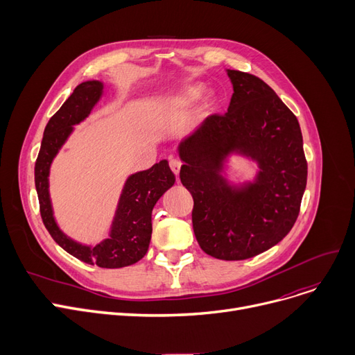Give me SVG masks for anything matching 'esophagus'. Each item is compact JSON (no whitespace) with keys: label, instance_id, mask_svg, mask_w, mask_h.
<instances>
[{"label":"esophagus","instance_id":"obj_1","mask_svg":"<svg viewBox=\"0 0 355 355\" xmlns=\"http://www.w3.org/2000/svg\"><path fill=\"white\" fill-rule=\"evenodd\" d=\"M170 166H171L173 173L178 177V174H180V168H181V162H180L178 159H171V161H170Z\"/></svg>","mask_w":355,"mask_h":355}]
</instances>
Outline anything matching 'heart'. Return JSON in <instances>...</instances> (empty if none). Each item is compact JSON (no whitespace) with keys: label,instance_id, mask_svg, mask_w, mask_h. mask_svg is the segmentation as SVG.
I'll use <instances>...</instances> for the list:
<instances>
[{"label":"heart","instance_id":"heart-1","mask_svg":"<svg viewBox=\"0 0 355 355\" xmlns=\"http://www.w3.org/2000/svg\"><path fill=\"white\" fill-rule=\"evenodd\" d=\"M204 90H206V87H204L202 83H193V85L184 86L175 93L174 98H171L170 102L166 103V109H170L171 112L187 109L202 98ZM214 102H216V98L211 95V93L206 96V105L209 107H211Z\"/></svg>","mask_w":355,"mask_h":355}]
</instances>
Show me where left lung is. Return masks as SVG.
<instances>
[{
    "label": "left lung",
    "instance_id": "8db88e82",
    "mask_svg": "<svg viewBox=\"0 0 355 355\" xmlns=\"http://www.w3.org/2000/svg\"><path fill=\"white\" fill-rule=\"evenodd\" d=\"M226 73L233 85L227 112L206 118L178 144L180 178L194 200L200 248L216 259L243 260L291 232L308 165L300 122L275 90L253 74ZM233 157L257 165L252 179L228 180Z\"/></svg>",
    "mask_w": 355,
    "mask_h": 355
}]
</instances>
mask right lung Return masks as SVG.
Segmentation results:
<instances>
[{
    "label": "right lung",
    "mask_w": 355,
    "mask_h": 355,
    "mask_svg": "<svg viewBox=\"0 0 355 355\" xmlns=\"http://www.w3.org/2000/svg\"><path fill=\"white\" fill-rule=\"evenodd\" d=\"M103 93V82H82L50 118L35 161L34 181L43 223L55 243L85 263L116 269L134 265L146 254L153 233V209L164 193L173 187L175 175L166 159L128 175L110 223L109 236L95 246L80 243L60 229L50 197V168L73 134L74 125L82 123L90 115Z\"/></svg>",
    "instance_id": "add662e5"
}]
</instances>
